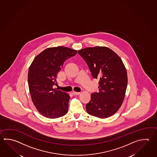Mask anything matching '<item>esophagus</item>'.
<instances>
[{
  "label": "esophagus",
  "mask_w": 157,
  "mask_h": 157,
  "mask_svg": "<svg viewBox=\"0 0 157 157\" xmlns=\"http://www.w3.org/2000/svg\"><path fill=\"white\" fill-rule=\"evenodd\" d=\"M80 93V92H74V91H73V92H72V94L74 95H78Z\"/></svg>",
  "instance_id": "1"
}]
</instances>
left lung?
I'll return each instance as SVG.
<instances>
[{
	"label": "left lung",
	"instance_id": "obj_1",
	"mask_svg": "<svg viewBox=\"0 0 157 157\" xmlns=\"http://www.w3.org/2000/svg\"><path fill=\"white\" fill-rule=\"evenodd\" d=\"M92 77L99 79V92L93 93L86 104L92 116L106 118L121 107L127 87V73L121 58L108 48L95 47L78 50Z\"/></svg>",
	"mask_w": 157,
	"mask_h": 157
}]
</instances>
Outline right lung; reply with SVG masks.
Here are the masks:
<instances>
[{
    "mask_svg": "<svg viewBox=\"0 0 157 157\" xmlns=\"http://www.w3.org/2000/svg\"><path fill=\"white\" fill-rule=\"evenodd\" d=\"M77 53L61 46L49 48L33 60L28 74V86L33 103L42 116L57 118L68 112L70 96L53 86L56 84V75L64 62Z\"/></svg>",
    "mask_w": 157,
    "mask_h": 157,
    "instance_id": "add662e5",
    "label": "right lung"
}]
</instances>
